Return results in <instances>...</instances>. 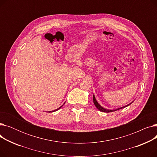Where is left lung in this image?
Returning a JSON list of instances; mask_svg holds the SVG:
<instances>
[{
    "mask_svg": "<svg viewBox=\"0 0 157 157\" xmlns=\"http://www.w3.org/2000/svg\"><path fill=\"white\" fill-rule=\"evenodd\" d=\"M93 101H94V103L95 105L96 106V108H97L98 110H99V111H102V112H105V113H110V112H113V111H115L119 110V109H122V108H125V107H127V106H128L129 105H130L132 103V102H134V101L130 103L129 104H128V105H125V106H123V107H121V108H118V109H112V110H111V109H107L103 108V107H102L98 103V102L97 101V100H96V98H95L94 95H93Z\"/></svg>",
    "mask_w": 157,
    "mask_h": 157,
    "instance_id": "obj_1",
    "label": "left lung"
}]
</instances>
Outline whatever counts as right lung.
Returning a JSON list of instances; mask_svg holds the SVG:
<instances>
[{
    "mask_svg": "<svg viewBox=\"0 0 157 157\" xmlns=\"http://www.w3.org/2000/svg\"><path fill=\"white\" fill-rule=\"evenodd\" d=\"M64 104H65V103H64ZM63 105H61V106H60V108H58V109H55V110H54V111H50V112H54V111H57V110H59V109H60V108H62V106H63ZM50 112H49V113H50Z\"/></svg>",
    "mask_w": 157,
    "mask_h": 157,
    "instance_id": "add662e5",
    "label": "right lung"
}]
</instances>
